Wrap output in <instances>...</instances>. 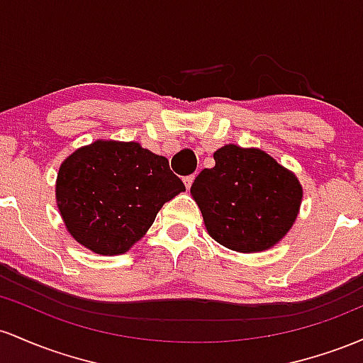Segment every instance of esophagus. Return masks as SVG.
Listing matches in <instances>:
<instances>
[{
	"mask_svg": "<svg viewBox=\"0 0 363 363\" xmlns=\"http://www.w3.org/2000/svg\"><path fill=\"white\" fill-rule=\"evenodd\" d=\"M194 180H195L194 174H190V177H185V178H183V182H185V186H186V189H189V190H190V186H192Z\"/></svg>",
	"mask_w": 363,
	"mask_h": 363,
	"instance_id": "esophagus-1",
	"label": "esophagus"
}]
</instances>
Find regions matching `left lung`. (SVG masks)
<instances>
[{"label":"left lung","mask_w":363,"mask_h":363,"mask_svg":"<svg viewBox=\"0 0 363 363\" xmlns=\"http://www.w3.org/2000/svg\"><path fill=\"white\" fill-rule=\"evenodd\" d=\"M214 161L190 189L207 233L223 247L243 254L274 247L298 214L303 197L298 178L254 147L223 145L214 152Z\"/></svg>","instance_id":"1"}]
</instances>
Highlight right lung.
<instances>
[{"label":"right lung","instance_id":"add662e5","mask_svg":"<svg viewBox=\"0 0 363 363\" xmlns=\"http://www.w3.org/2000/svg\"><path fill=\"white\" fill-rule=\"evenodd\" d=\"M183 190L164 156L137 142L96 140L61 162L56 203L80 245L99 255H120Z\"/></svg>","mask_w":363,"mask_h":363}]
</instances>
